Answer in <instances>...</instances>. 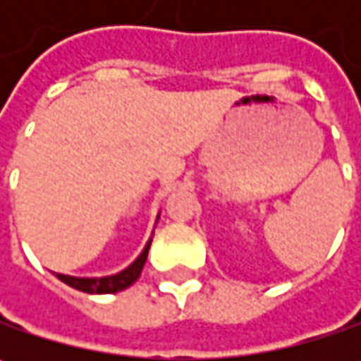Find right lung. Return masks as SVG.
<instances>
[{"label":"right lung","instance_id":"right-lung-1","mask_svg":"<svg viewBox=\"0 0 361 361\" xmlns=\"http://www.w3.org/2000/svg\"><path fill=\"white\" fill-rule=\"evenodd\" d=\"M159 216L160 213L157 215V223H159ZM152 235H154V231H152ZM150 243H152V237L145 245L142 253L136 257L126 269H122L120 273H114V275H106V277H74V275L56 273V277L66 285L78 289V291H84V293H118L122 289H128L140 277L142 267H145L146 263V257H148Z\"/></svg>","mask_w":361,"mask_h":361}]
</instances>
